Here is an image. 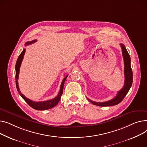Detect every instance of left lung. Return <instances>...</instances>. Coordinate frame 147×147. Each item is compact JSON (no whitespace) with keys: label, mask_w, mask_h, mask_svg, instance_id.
I'll return each instance as SVG.
<instances>
[{"label":"left lung","mask_w":147,"mask_h":147,"mask_svg":"<svg viewBox=\"0 0 147 147\" xmlns=\"http://www.w3.org/2000/svg\"><path fill=\"white\" fill-rule=\"evenodd\" d=\"M122 48V55L124 60V75H125V83L123 88L117 92V96L111 100L105 102H95L87 98L88 101L92 105L98 106H111L117 105L121 102L126 95L127 94L129 89L131 88L133 82V74L131 66V57L129 56L126 49L123 44H120Z\"/></svg>","instance_id":"1"}]
</instances>
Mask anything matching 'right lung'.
Segmentation results:
<instances>
[{
    "mask_svg": "<svg viewBox=\"0 0 147 147\" xmlns=\"http://www.w3.org/2000/svg\"><path fill=\"white\" fill-rule=\"evenodd\" d=\"M36 41H37V40H32L31 41H28V42L25 43V46L31 45L32 43H34V42H35ZM25 53V49H24L23 50V51H22L21 53L19 56L18 59H17V61H16V65H15V71H16L15 80H16V86L17 90H18L19 94H20V96L22 97V98L26 102H27V104L30 107H31L32 108H33L34 109L37 110H48V109H50L51 108L54 107L55 106H56L58 104V102H59V101L60 100V98H61V96H62V95L63 94L64 84H65V82L68 75H66L64 78V79L63 80V81L61 83V85H60V91L59 92V94L55 98L51 99V100H50L39 101V102L33 101L27 98V97H25L24 95H23L21 92V91H20L19 87H18V80L19 74H20V66H21L22 61L23 60Z\"/></svg>",
    "mask_w": 147,
    "mask_h": 147,
    "instance_id": "1",
    "label": "right lung"
}]
</instances>
